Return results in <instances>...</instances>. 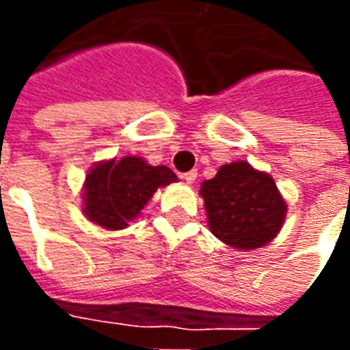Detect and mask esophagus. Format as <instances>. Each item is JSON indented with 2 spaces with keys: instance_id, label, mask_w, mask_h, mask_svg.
I'll return each instance as SVG.
<instances>
[{
  "instance_id": "34e87169",
  "label": "esophagus",
  "mask_w": 350,
  "mask_h": 350,
  "mask_svg": "<svg viewBox=\"0 0 350 350\" xmlns=\"http://www.w3.org/2000/svg\"><path fill=\"white\" fill-rule=\"evenodd\" d=\"M197 176H198L197 170H189V172H183L182 178L187 183H195V180H197Z\"/></svg>"
}]
</instances>
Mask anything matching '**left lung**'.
Here are the masks:
<instances>
[{
	"instance_id": "8db88e82",
	"label": "left lung",
	"mask_w": 350,
	"mask_h": 350,
	"mask_svg": "<svg viewBox=\"0 0 350 350\" xmlns=\"http://www.w3.org/2000/svg\"><path fill=\"white\" fill-rule=\"evenodd\" d=\"M213 236L234 250H257L275 238L286 204L270 174L245 161L223 165L200 187Z\"/></svg>"
}]
</instances>
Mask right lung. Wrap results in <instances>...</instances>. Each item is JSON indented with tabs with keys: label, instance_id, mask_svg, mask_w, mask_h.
Listing matches in <instances>:
<instances>
[{
	"label": "right lung",
	"instance_id": "obj_1",
	"mask_svg": "<svg viewBox=\"0 0 350 350\" xmlns=\"http://www.w3.org/2000/svg\"><path fill=\"white\" fill-rule=\"evenodd\" d=\"M176 180L165 165L152 167L133 155L99 163L86 176L84 213L99 227L120 230L137 217L155 191Z\"/></svg>",
	"mask_w": 350,
	"mask_h": 350
}]
</instances>
